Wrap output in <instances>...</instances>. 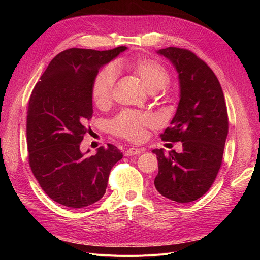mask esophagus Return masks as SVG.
Segmentation results:
<instances>
[{"mask_svg": "<svg viewBox=\"0 0 260 260\" xmlns=\"http://www.w3.org/2000/svg\"><path fill=\"white\" fill-rule=\"evenodd\" d=\"M141 153H143V149L131 147V148H128L127 151H125L124 155H125V156H136V155H140Z\"/></svg>", "mask_w": 260, "mask_h": 260, "instance_id": "esophagus-1", "label": "esophagus"}]
</instances>
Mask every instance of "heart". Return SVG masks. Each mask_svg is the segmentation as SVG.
<instances>
[{
  "instance_id": "1",
  "label": "heart",
  "mask_w": 260,
  "mask_h": 260,
  "mask_svg": "<svg viewBox=\"0 0 260 260\" xmlns=\"http://www.w3.org/2000/svg\"><path fill=\"white\" fill-rule=\"evenodd\" d=\"M122 64L130 68L143 81L149 92L164 89L170 81L168 69L161 62L147 57H137L123 60ZM116 81L114 67L102 68L94 77L91 88L92 100L99 107L109 105L113 99V90ZM155 118L144 113L123 111L108 122V129L114 135L131 141H140L145 137L146 128L154 127Z\"/></svg>"
}]
</instances>
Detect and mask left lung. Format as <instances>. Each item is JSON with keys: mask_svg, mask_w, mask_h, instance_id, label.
<instances>
[{"mask_svg": "<svg viewBox=\"0 0 260 260\" xmlns=\"http://www.w3.org/2000/svg\"><path fill=\"white\" fill-rule=\"evenodd\" d=\"M175 66L180 101L162 141L182 143V153L153 149L158 160L156 190L177 203H190L205 194L218 175L228 136V112L218 78L205 61L188 50L157 51Z\"/></svg>", "mask_w": 260, "mask_h": 260, "instance_id": "1", "label": "left lung"}]
</instances>
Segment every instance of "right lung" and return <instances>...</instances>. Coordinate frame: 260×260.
<instances>
[{"label": "right lung", "mask_w": 260, "mask_h": 260, "mask_svg": "<svg viewBox=\"0 0 260 260\" xmlns=\"http://www.w3.org/2000/svg\"><path fill=\"white\" fill-rule=\"evenodd\" d=\"M68 49L55 56L31 93L27 112L29 165L42 190L60 205L83 208L106 192L114 165L113 144L86 157L80 144L93 114L91 88L101 67L121 52Z\"/></svg>", "instance_id": "right-lung-1"}]
</instances>
